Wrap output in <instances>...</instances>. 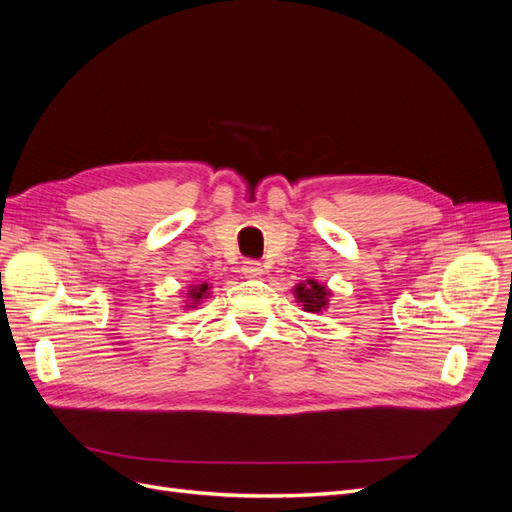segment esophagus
<instances>
[{"instance_id":"1","label":"esophagus","mask_w":512,"mask_h":512,"mask_svg":"<svg viewBox=\"0 0 512 512\" xmlns=\"http://www.w3.org/2000/svg\"><path fill=\"white\" fill-rule=\"evenodd\" d=\"M245 277H260L262 275V265L258 260H243V267H241Z\"/></svg>"}]
</instances>
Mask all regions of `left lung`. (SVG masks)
I'll use <instances>...</instances> for the list:
<instances>
[{
  "instance_id": "obj_1",
  "label": "left lung",
  "mask_w": 512,
  "mask_h": 512,
  "mask_svg": "<svg viewBox=\"0 0 512 512\" xmlns=\"http://www.w3.org/2000/svg\"><path fill=\"white\" fill-rule=\"evenodd\" d=\"M294 297H297V301L303 305L305 312L318 314L329 305L331 292L327 290V286L318 284L316 280H307L305 284H299L294 288Z\"/></svg>"
}]
</instances>
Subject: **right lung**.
<instances>
[{
    "label": "right lung",
    "instance_id": "right-lung-1",
    "mask_svg": "<svg viewBox=\"0 0 512 512\" xmlns=\"http://www.w3.org/2000/svg\"><path fill=\"white\" fill-rule=\"evenodd\" d=\"M209 294V284H198V286H192L190 290H188V299L192 301L190 305H185V307H196V303H200V299H205Z\"/></svg>",
    "mask_w": 512,
    "mask_h": 512
}]
</instances>
